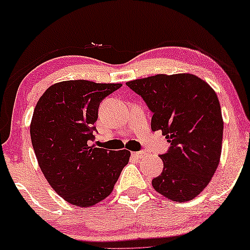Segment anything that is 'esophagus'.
<instances>
[{
    "instance_id": "esophagus-1",
    "label": "esophagus",
    "mask_w": 250,
    "mask_h": 250,
    "mask_svg": "<svg viewBox=\"0 0 250 250\" xmlns=\"http://www.w3.org/2000/svg\"><path fill=\"white\" fill-rule=\"evenodd\" d=\"M146 155V151H136V152H132V156L135 157V158H142Z\"/></svg>"
}]
</instances>
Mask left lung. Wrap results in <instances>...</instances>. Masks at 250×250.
Returning <instances> with one entry per match:
<instances>
[{
  "label": "left lung",
  "mask_w": 250,
  "mask_h": 250,
  "mask_svg": "<svg viewBox=\"0 0 250 250\" xmlns=\"http://www.w3.org/2000/svg\"><path fill=\"white\" fill-rule=\"evenodd\" d=\"M126 85L151 110L152 131H162L170 143L160 155L164 168L152 180L153 189L176 203L192 200L220 163L223 118L216 93L192 74H158Z\"/></svg>",
  "instance_id": "8db88e82"
}]
</instances>
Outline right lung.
<instances>
[{
    "label": "right lung",
    "instance_id": "right-lung-1",
    "mask_svg": "<svg viewBox=\"0 0 250 250\" xmlns=\"http://www.w3.org/2000/svg\"><path fill=\"white\" fill-rule=\"evenodd\" d=\"M122 84L78 80L53 84L34 109L30 138L40 168L61 198L78 207H91L111 193L128 150L95 148L100 102Z\"/></svg>",
    "mask_w": 250,
    "mask_h": 250
}]
</instances>
